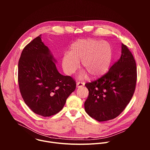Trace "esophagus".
Segmentation results:
<instances>
[{
  "label": "esophagus",
  "mask_w": 150,
  "mask_h": 150,
  "mask_svg": "<svg viewBox=\"0 0 150 150\" xmlns=\"http://www.w3.org/2000/svg\"><path fill=\"white\" fill-rule=\"evenodd\" d=\"M83 85H84V83H82V82H78L76 83V87H77V88L82 87L83 86Z\"/></svg>",
  "instance_id": "obj_1"
}]
</instances>
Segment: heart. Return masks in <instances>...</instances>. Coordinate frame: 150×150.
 <instances>
[{
	"label": "heart",
	"instance_id": "b5f03b06",
	"mask_svg": "<svg viewBox=\"0 0 150 150\" xmlns=\"http://www.w3.org/2000/svg\"><path fill=\"white\" fill-rule=\"evenodd\" d=\"M113 53L112 46L108 42L94 38H83L75 41L71 45L69 53L62 59L63 69L67 75L74 74L82 60V66L92 78L103 76L110 68ZM88 76L83 71L79 75L81 79Z\"/></svg>",
	"mask_w": 150,
	"mask_h": 150
}]
</instances>
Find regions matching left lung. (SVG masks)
Segmentation results:
<instances>
[{
	"mask_svg": "<svg viewBox=\"0 0 150 150\" xmlns=\"http://www.w3.org/2000/svg\"><path fill=\"white\" fill-rule=\"evenodd\" d=\"M137 66L127 47L122 44V54L108 72L85 84L89 94L85 101L87 113L98 122L118 116L131 101L136 86Z\"/></svg>",
	"mask_w": 150,
	"mask_h": 150,
	"instance_id": "1",
	"label": "left lung"
}]
</instances>
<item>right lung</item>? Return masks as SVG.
I'll list each match as a JSON object with an SVG mask.
<instances>
[{"instance_id":"1","label":"right lung","mask_w":150,"mask_h":150,"mask_svg":"<svg viewBox=\"0 0 150 150\" xmlns=\"http://www.w3.org/2000/svg\"><path fill=\"white\" fill-rule=\"evenodd\" d=\"M41 35L23 49L18 62V83L22 97L35 113L49 117L59 112L75 91L76 82L60 74Z\"/></svg>"}]
</instances>
